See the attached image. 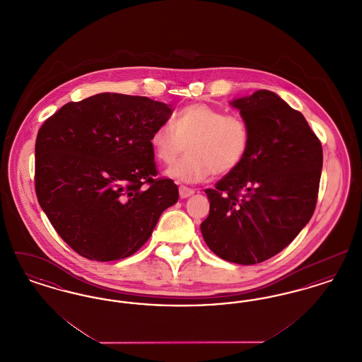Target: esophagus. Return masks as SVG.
Returning a JSON list of instances; mask_svg holds the SVG:
<instances>
[{
  "label": "esophagus",
  "instance_id": "esophagus-1",
  "mask_svg": "<svg viewBox=\"0 0 362 362\" xmlns=\"http://www.w3.org/2000/svg\"><path fill=\"white\" fill-rule=\"evenodd\" d=\"M194 189H189V187H186V186H180L179 187V195H180V198H189V197H191V195H194Z\"/></svg>",
  "mask_w": 362,
  "mask_h": 362
}]
</instances>
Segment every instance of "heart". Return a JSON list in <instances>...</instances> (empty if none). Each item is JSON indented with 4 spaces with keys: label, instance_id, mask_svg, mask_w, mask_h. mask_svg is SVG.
Returning a JSON list of instances; mask_svg holds the SVG:
<instances>
[{
    "label": "heart",
    "instance_id": "obj_1",
    "mask_svg": "<svg viewBox=\"0 0 362 362\" xmlns=\"http://www.w3.org/2000/svg\"><path fill=\"white\" fill-rule=\"evenodd\" d=\"M251 132L240 114H226L209 104H189L161 123L151 136L156 157L171 165L186 148L189 153L168 170L183 183L204 182L211 173L224 176L235 171L248 152Z\"/></svg>",
    "mask_w": 362,
    "mask_h": 362
}]
</instances>
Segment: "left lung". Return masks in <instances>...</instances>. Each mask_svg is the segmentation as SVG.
<instances>
[{
	"instance_id": "left-lung-1",
	"label": "left lung",
	"mask_w": 362,
	"mask_h": 362,
	"mask_svg": "<svg viewBox=\"0 0 362 362\" xmlns=\"http://www.w3.org/2000/svg\"><path fill=\"white\" fill-rule=\"evenodd\" d=\"M251 132L240 165L205 189L207 247L238 264L264 262L289 245L315 211L323 149L300 111L272 90L230 102Z\"/></svg>"
}]
</instances>
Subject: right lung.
<instances>
[{"mask_svg":"<svg viewBox=\"0 0 362 362\" xmlns=\"http://www.w3.org/2000/svg\"><path fill=\"white\" fill-rule=\"evenodd\" d=\"M168 104L99 93L61 107L35 144V191L57 233L78 255L127 258L177 202L171 179L156 177L151 136L170 119Z\"/></svg>","mask_w":362,"mask_h":362,"instance_id":"1","label":"right lung"}]
</instances>
